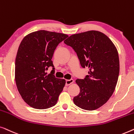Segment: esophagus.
I'll use <instances>...</instances> for the list:
<instances>
[{
  "label": "esophagus",
  "mask_w": 134,
  "mask_h": 134,
  "mask_svg": "<svg viewBox=\"0 0 134 134\" xmlns=\"http://www.w3.org/2000/svg\"><path fill=\"white\" fill-rule=\"evenodd\" d=\"M73 82V80L72 79H70V80H66V81H65V85L66 86H69L70 84H72Z\"/></svg>",
  "instance_id": "obj_1"
}]
</instances>
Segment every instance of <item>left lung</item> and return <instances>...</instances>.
I'll return each mask as SVG.
<instances>
[{"instance_id": "1", "label": "left lung", "mask_w": 134, "mask_h": 134, "mask_svg": "<svg viewBox=\"0 0 134 134\" xmlns=\"http://www.w3.org/2000/svg\"><path fill=\"white\" fill-rule=\"evenodd\" d=\"M78 56L82 67L88 75L77 79L80 92L73 98L77 106L93 110L104 104L114 93L120 71L118 51L110 39L98 31L75 34L64 41Z\"/></svg>"}]
</instances>
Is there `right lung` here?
Returning <instances> with one entry per match:
<instances>
[{"mask_svg": "<svg viewBox=\"0 0 134 134\" xmlns=\"http://www.w3.org/2000/svg\"><path fill=\"white\" fill-rule=\"evenodd\" d=\"M67 37L39 30L29 34L20 42L15 61V81L22 99L31 107L46 109L57 103L65 80L54 75L52 59L56 47ZM50 66L52 70L47 75Z\"/></svg>", "mask_w": 134, "mask_h": 134, "instance_id": "1", "label": "right lung"}]
</instances>
